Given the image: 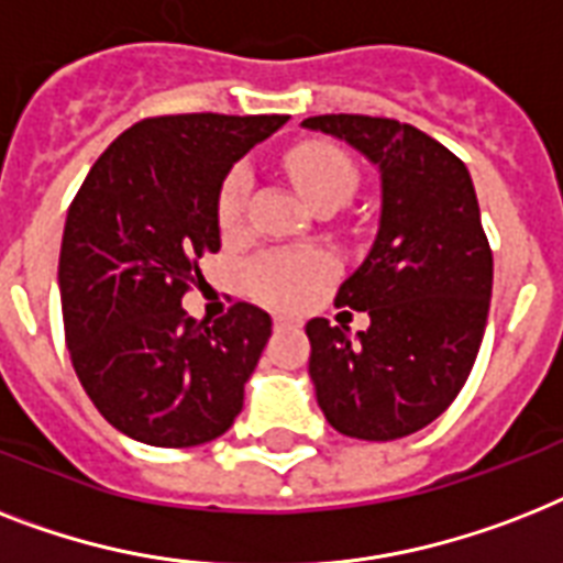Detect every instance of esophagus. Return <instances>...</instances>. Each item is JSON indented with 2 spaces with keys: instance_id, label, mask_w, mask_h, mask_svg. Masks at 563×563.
<instances>
[{
  "instance_id": "esophagus-1",
  "label": "esophagus",
  "mask_w": 563,
  "mask_h": 563,
  "mask_svg": "<svg viewBox=\"0 0 563 563\" xmlns=\"http://www.w3.org/2000/svg\"><path fill=\"white\" fill-rule=\"evenodd\" d=\"M295 318L289 314H274V329H286V327H295Z\"/></svg>"
}]
</instances>
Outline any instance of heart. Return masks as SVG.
Instances as JSON below:
<instances>
[{
    "label": "heart",
    "instance_id": "1",
    "mask_svg": "<svg viewBox=\"0 0 563 563\" xmlns=\"http://www.w3.org/2000/svg\"><path fill=\"white\" fill-rule=\"evenodd\" d=\"M297 190L309 205L346 202L355 187V164L332 144H303L286 158ZM251 173L234 167L219 190V228L225 236H236L245 228ZM332 274V260L321 251H268L249 268L251 295L274 306H297L309 300Z\"/></svg>",
    "mask_w": 563,
    "mask_h": 563
}]
</instances>
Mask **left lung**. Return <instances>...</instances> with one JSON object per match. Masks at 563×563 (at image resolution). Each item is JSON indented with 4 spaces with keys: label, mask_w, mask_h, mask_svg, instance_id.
<instances>
[{
    "label": "left lung",
    "mask_w": 563,
    "mask_h": 563,
    "mask_svg": "<svg viewBox=\"0 0 563 563\" xmlns=\"http://www.w3.org/2000/svg\"><path fill=\"white\" fill-rule=\"evenodd\" d=\"M303 126L346 141L382 178L373 249L335 297L369 327L306 323L314 396L338 433L399 440L456 399L483 344L495 263L477 194L465 164L410 123L318 115Z\"/></svg>",
    "instance_id": "8db88e82"
}]
</instances>
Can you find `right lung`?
<instances>
[{
  "label": "right lung",
  "mask_w": 563,
  "mask_h": 563,
  "mask_svg": "<svg viewBox=\"0 0 563 563\" xmlns=\"http://www.w3.org/2000/svg\"><path fill=\"white\" fill-rule=\"evenodd\" d=\"M289 115H162L121 132L68 208L59 303L75 373L112 428L155 448L217 440L242 410L272 335L268 312L234 303L187 318L199 257L219 251V190Z\"/></svg>",
  "instance_id": "add662e5"
}]
</instances>
